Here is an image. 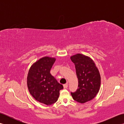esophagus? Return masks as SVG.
Segmentation results:
<instances>
[{"label":"esophagus","mask_w":124,"mask_h":124,"mask_svg":"<svg viewBox=\"0 0 124 124\" xmlns=\"http://www.w3.org/2000/svg\"><path fill=\"white\" fill-rule=\"evenodd\" d=\"M68 83H66L65 84H64L63 85V87H64V88H67V87H68Z\"/></svg>","instance_id":"obj_1"}]
</instances>
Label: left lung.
<instances>
[{
    "label": "left lung",
    "instance_id": "obj_1",
    "mask_svg": "<svg viewBox=\"0 0 124 124\" xmlns=\"http://www.w3.org/2000/svg\"><path fill=\"white\" fill-rule=\"evenodd\" d=\"M70 59L75 65L78 79V89L71 94L76 101L84 103L93 99L99 92L101 76L95 64L89 57L77 54Z\"/></svg>",
    "mask_w": 124,
    "mask_h": 124
}]
</instances>
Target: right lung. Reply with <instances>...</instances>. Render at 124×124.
Returning a JSON list of instances; mask_svg holds the SVG:
<instances>
[{
  "label": "right lung",
  "mask_w": 124,
  "mask_h": 124,
  "mask_svg": "<svg viewBox=\"0 0 124 124\" xmlns=\"http://www.w3.org/2000/svg\"><path fill=\"white\" fill-rule=\"evenodd\" d=\"M55 58L42 57L31 65L27 77L28 88L37 101L49 106L57 101L63 85L50 73Z\"/></svg>",
  "instance_id": "add662e5"
}]
</instances>
